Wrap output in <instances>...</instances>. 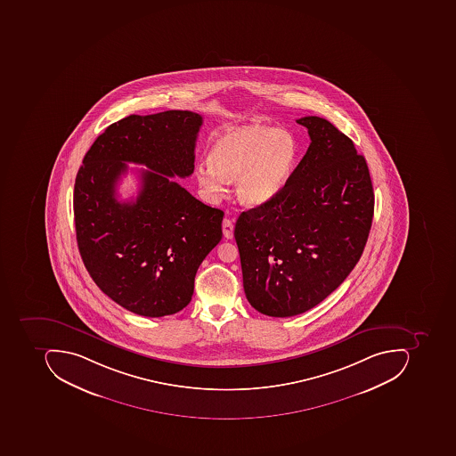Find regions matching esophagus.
Returning a JSON list of instances; mask_svg holds the SVG:
<instances>
[{"label": "esophagus", "mask_w": 456, "mask_h": 456, "mask_svg": "<svg viewBox=\"0 0 456 456\" xmlns=\"http://www.w3.org/2000/svg\"><path fill=\"white\" fill-rule=\"evenodd\" d=\"M222 227H224V237H226L227 240H232V235H234V226H232V219H229V217H224Z\"/></svg>", "instance_id": "34e87169"}]
</instances>
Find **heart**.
<instances>
[{
	"mask_svg": "<svg viewBox=\"0 0 456 456\" xmlns=\"http://www.w3.org/2000/svg\"><path fill=\"white\" fill-rule=\"evenodd\" d=\"M298 158V143L290 131L268 126H245L227 131L212 143L208 160L196 166L200 188L221 196L226 181L245 206H262L288 185Z\"/></svg>",
	"mask_w": 456,
	"mask_h": 456,
	"instance_id": "heart-1",
	"label": "heart"
}]
</instances>
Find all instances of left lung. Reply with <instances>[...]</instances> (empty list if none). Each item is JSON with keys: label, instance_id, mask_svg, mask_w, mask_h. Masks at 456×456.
<instances>
[{"label": "left lung", "instance_id": "1", "mask_svg": "<svg viewBox=\"0 0 456 456\" xmlns=\"http://www.w3.org/2000/svg\"><path fill=\"white\" fill-rule=\"evenodd\" d=\"M311 143L286 188L242 212L234 237L245 296L275 318L318 305L361 259L374 215L366 159L329 120L305 117Z\"/></svg>", "mask_w": 456, "mask_h": 456}]
</instances>
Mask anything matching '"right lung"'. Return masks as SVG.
Masks as SVG:
<instances>
[{
  "label": "right lung",
  "instance_id": "add662e5",
  "mask_svg": "<svg viewBox=\"0 0 456 456\" xmlns=\"http://www.w3.org/2000/svg\"><path fill=\"white\" fill-rule=\"evenodd\" d=\"M201 125L191 110L130 115L105 128L77 171L74 221L85 267L108 297L137 315L185 308L200 265L222 240L224 211L171 179L193 174ZM126 162L150 170L141 171L138 199L119 202Z\"/></svg>",
  "mask_w": 456,
  "mask_h": 456
}]
</instances>
